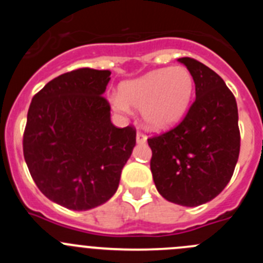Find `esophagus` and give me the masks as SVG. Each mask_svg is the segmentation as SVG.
Segmentation results:
<instances>
[{
	"label": "esophagus",
	"mask_w": 263,
	"mask_h": 263,
	"mask_svg": "<svg viewBox=\"0 0 263 263\" xmlns=\"http://www.w3.org/2000/svg\"><path fill=\"white\" fill-rule=\"evenodd\" d=\"M146 141H147V137H146V134H143L142 132H137V142L145 143Z\"/></svg>",
	"instance_id": "1"
}]
</instances>
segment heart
<instances>
[{
    "label": "heart",
    "instance_id": "1",
    "mask_svg": "<svg viewBox=\"0 0 263 263\" xmlns=\"http://www.w3.org/2000/svg\"><path fill=\"white\" fill-rule=\"evenodd\" d=\"M194 87V78L185 67L155 69L124 83L120 95L111 97V105L121 113L129 111V106L141 109L148 127L163 130L183 117L191 103Z\"/></svg>",
    "mask_w": 263,
    "mask_h": 263
}]
</instances>
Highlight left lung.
<instances>
[{
    "mask_svg": "<svg viewBox=\"0 0 263 263\" xmlns=\"http://www.w3.org/2000/svg\"><path fill=\"white\" fill-rule=\"evenodd\" d=\"M196 99L175 127L147 139L158 192L171 203L196 206L227 187L240 154L238 110L220 76L192 58H180Z\"/></svg>",
    "mask_w": 263,
    "mask_h": 263,
    "instance_id": "obj_1",
    "label": "left lung"
}]
</instances>
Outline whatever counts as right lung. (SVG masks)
<instances>
[{"mask_svg":"<svg viewBox=\"0 0 263 263\" xmlns=\"http://www.w3.org/2000/svg\"><path fill=\"white\" fill-rule=\"evenodd\" d=\"M110 71L79 68L48 81L32 97L23 155L41 192L73 211L101 205L116 194L136 146V127L110 122L103 96Z\"/></svg>","mask_w":263,"mask_h":263,"instance_id":"right-lung-1","label":"right lung"}]
</instances>
